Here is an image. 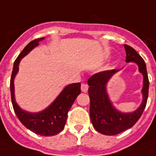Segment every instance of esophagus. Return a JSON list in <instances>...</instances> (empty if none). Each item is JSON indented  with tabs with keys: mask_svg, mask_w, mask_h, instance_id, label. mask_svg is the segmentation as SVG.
I'll return each instance as SVG.
<instances>
[{
	"mask_svg": "<svg viewBox=\"0 0 156 156\" xmlns=\"http://www.w3.org/2000/svg\"><path fill=\"white\" fill-rule=\"evenodd\" d=\"M81 92H87V91H88V86L87 84H85V83H83V84H81Z\"/></svg>",
	"mask_w": 156,
	"mask_h": 156,
	"instance_id": "34e87169",
	"label": "esophagus"
}]
</instances>
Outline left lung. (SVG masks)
<instances>
[{
    "instance_id": "8db88e82",
    "label": "left lung",
    "mask_w": 156,
    "mask_h": 156,
    "mask_svg": "<svg viewBox=\"0 0 156 156\" xmlns=\"http://www.w3.org/2000/svg\"><path fill=\"white\" fill-rule=\"evenodd\" d=\"M126 50V62L135 63L138 71L143 75V87L141 92L143 99L141 105L133 112H121L115 107L107 92V85L113 76L120 69H112L97 73L87 80L90 97V118L95 129L105 135H116L133 127L141 117L145 109L149 94V78L146 64L141 56L133 47L124 45Z\"/></svg>"
}]
</instances>
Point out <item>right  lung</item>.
I'll use <instances>...</instances> for the list:
<instances>
[{
	"instance_id": "add662e5",
	"label": "right lung",
	"mask_w": 156,
	"mask_h": 156,
	"mask_svg": "<svg viewBox=\"0 0 156 156\" xmlns=\"http://www.w3.org/2000/svg\"><path fill=\"white\" fill-rule=\"evenodd\" d=\"M44 37L34 40L27 45L15 60L10 80L12 103L15 114L26 128L41 136H54L64 128L67 115L77 96L80 93V83L67 85L51 105L39 112H29L22 109L15 99L14 79L19 72V65L23 57L39 45Z\"/></svg>"
}]
</instances>
